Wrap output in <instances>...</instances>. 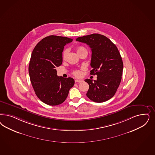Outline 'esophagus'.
Masks as SVG:
<instances>
[{
	"instance_id": "obj_1",
	"label": "esophagus",
	"mask_w": 155,
	"mask_h": 155,
	"mask_svg": "<svg viewBox=\"0 0 155 155\" xmlns=\"http://www.w3.org/2000/svg\"><path fill=\"white\" fill-rule=\"evenodd\" d=\"M75 83H80V82H81L82 81L81 80H78V79H76L75 80Z\"/></svg>"
}]
</instances>
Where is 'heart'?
<instances>
[{
  "instance_id": "1",
  "label": "heart",
  "mask_w": 155,
  "mask_h": 155,
  "mask_svg": "<svg viewBox=\"0 0 155 155\" xmlns=\"http://www.w3.org/2000/svg\"><path fill=\"white\" fill-rule=\"evenodd\" d=\"M68 51H69V50L68 48L65 49V50L63 51V54H62V58H63V59L64 60V59H66L67 56L68 54ZM84 51L87 52V51L85 49V48H84L83 47H79L77 48V52L78 53V54H80L82 53L83 52H84ZM73 74L75 75V76H76V77H79V76H81V72H80L79 70H74L73 71Z\"/></svg>"
}]
</instances>
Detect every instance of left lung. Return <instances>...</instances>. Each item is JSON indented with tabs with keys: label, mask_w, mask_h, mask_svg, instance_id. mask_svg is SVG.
I'll list each match as a JSON object with an SVG mask.
<instances>
[{
	"label": "left lung",
	"mask_w": 155,
	"mask_h": 155,
	"mask_svg": "<svg viewBox=\"0 0 155 155\" xmlns=\"http://www.w3.org/2000/svg\"><path fill=\"white\" fill-rule=\"evenodd\" d=\"M76 41L86 43L92 51L90 74L97 80L85 79L89 84L87 96L90 100L102 103L112 98L120 85L123 63L117 47L105 36L99 34L79 37Z\"/></svg>",
	"instance_id": "obj_1"
}]
</instances>
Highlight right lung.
Returning a JSON list of instances; mask_svg holds the SVG:
<instances>
[{
  "label": "right lung",
  "mask_w": 155,
  "mask_h": 155,
  "mask_svg": "<svg viewBox=\"0 0 155 155\" xmlns=\"http://www.w3.org/2000/svg\"><path fill=\"white\" fill-rule=\"evenodd\" d=\"M72 40L50 35L40 40L32 52L28 67L30 80L35 94L46 104L63 103L74 85V79L58 76L55 69L62 64L64 47Z\"/></svg>",
  "instance_id": "obj_1"
}]
</instances>
